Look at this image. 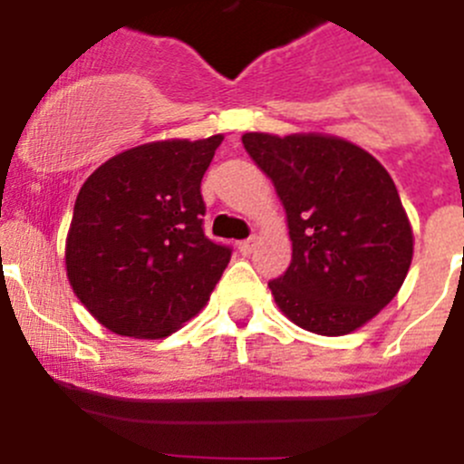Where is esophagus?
Here are the masks:
<instances>
[{
    "instance_id": "obj_1",
    "label": "esophagus",
    "mask_w": 464,
    "mask_h": 464,
    "mask_svg": "<svg viewBox=\"0 0 464 464\" xmlns=\"http://www.w3.org/2000/svg\"><path fill=\"white\" fill-rule=\"evenodd\" d=\"M256 245H258V237L254 236V237H249V240L240 242V245H237V249H240L242 256H251V254H254Z\"/></svg>"
}]
</instances>
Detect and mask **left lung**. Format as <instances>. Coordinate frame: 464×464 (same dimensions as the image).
<instances>
[{
  "label": "left lung",
  "instance_id": "left-lung-1",
  "mask_svg": "<svg viewBox=\"0 0 464 464\" xmlns=\"http://www.w3.org/2000/svg\"><path fill=\"white\" fill-rule=\"evenodd\" d=\"M287 215L292 265L269 289L289 321L343 336L397 296L413 260V227L386 168L321 132L242 134Z\"/></svg>",
  "mask_w": 464,
  "mask_h": 464
}]
</instances>
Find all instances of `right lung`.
Listing matches in <instances>:
<instances>
[{
    "mask_svg": "<svg viewBox=\"0 0 464 464\" xmlns=\"http://www.w3.org/2000/svg\"><path fill=\"white\" fill-rule=\"evenodd\" d=\"M222 134L163 139L98 166L73 206L64 269L101 325L163 339L199 314L231 260L204 236L202 177Z\"/></svg>",
    "mask_w": 464,
    "mask_h": 464,
    "instance_id": "1",
    "label": "right lung"
}]
</instances>
